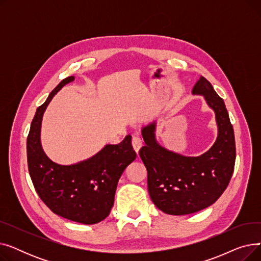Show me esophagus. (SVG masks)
<instances>
[{
    "label": "esophagus",
    "instance_id": "obj_1",
    "mask_svg": "<svg viewBox=\"0 0 261 261\" xmlns=\"http://www.w3.org/2000/svg\"><path fill=\"white\" fill-rule=\"evenodd\" d=\"M131 144H132V147H133V149H134V151H135L136 153H139L140 149H141L142 146H143L142 140L139 138V136H133Z\"/></svg>",
    "mask_w": 261,
    "mask_h": 261
}]
</instances>
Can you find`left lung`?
Instances as JSON below:
<instances>
[{"mask_svg": "<svg viewBox=\"0 0 261 261\" xmlns=\"http://www.w3.org/2000/svg\"><path fill=\"white\" fill-rule=\"evenodd\" d=\"M193 93L203 95L216 113L218 138L207 152L197 158L173 153L156 143L154 122L142 130L146 146L140 156L147 168L149 196L159 210L174 216L193 214L215 203L226 189L235 167L234 129L223 99L203 76Z\"/></svg>", "mask_w": 261, "mask_h": 261, "instance_id": "obj_1", "label": "left lung"}]
</instances>
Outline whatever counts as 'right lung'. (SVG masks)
I'll list each match as a JSON object with an SVG mask.
<instances>
[{
    "mask_svg": "<svg viewBox=\"0 0 261 261\" xmlns=\"http://www.w3.org/2000/svg\"><path fill=\"white\" fill-rule=\"evenodd\" d=\"M74 76L63 79L46 101L38 107L27 136V165L34 187L46 206L58 216L82 224L98 223L110 215L117 183L135 158L131 136L118 145H107L93 158L75 165H59L43 152L40 143L42 116L49 101Z\"/></svg>",
    "mask_w": 261,
    "mask_h": 261,
    "instance_id": "obj_1",
    "label": "right lung"
}]
</instances>
